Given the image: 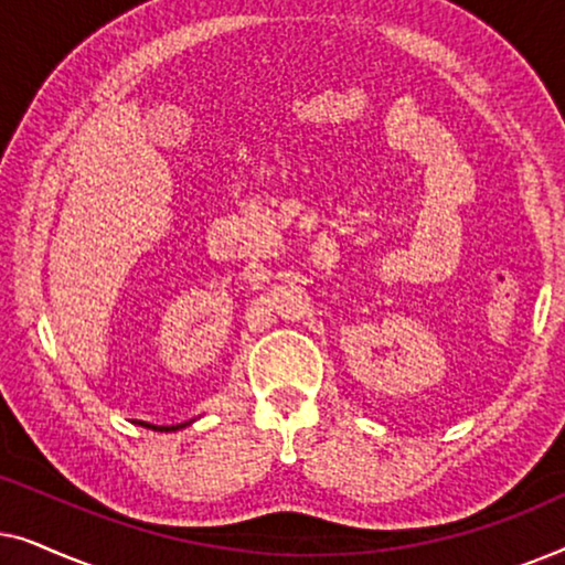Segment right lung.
I'll use <instances>...</instances> for the list:
<instances>
[{
    "instance_id": "add662e5",
    "label": "right lung",
    "mask_w": 565,
    "mask_h": 565,
    "mask_svg": "<svg viewBox=\"0 0 565 565\" xmlns=\"http://www.w3.org/2000/svg\"><path fill=\"white\" fill-rule=\"evenodd\" d=\"M195 422V419H192ZM192 422H184V424H172V427H157V424H146V422H141L143 427H149V429H157V431H177V429H184V427H190Z\"/></svg>"
}]
</instances>
